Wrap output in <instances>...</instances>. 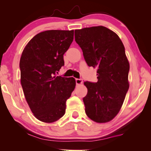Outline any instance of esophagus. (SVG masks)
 Wrapping results in <instances>:
<instances>
[{
    "label": "esophagus",
    "mask_w": 151,
    "mask_h": 151,
    "mask_svg": "<svg viewBox=\"0 0 151 151\" xmlns=\"http://www.w3.org/2000/svg\"><path fill=\"white\" fill-rule=\"evenodd\" d=\"M82 80L81 79V78H76V84H81L82 83Z\"/></svg>",
    "instance_id": "obj_1"
}]
</instances>
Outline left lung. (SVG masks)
I'll return each mask as SVG.
<instances>
[{
	"label": "left lung",
	"instance_id": "left-lung-1",
	"mask_svg": "<svg viewBox=\"0 0 151 151\" xmlns=\"http://www.w3.org/2000/svg\"><path fill=\"white\" fill-rule=\"evenodd\" d=\"M75 40L88 67H97L98 82L86 81L85 113L98 123L111 121L119 113L129 90L130 66L119 36L103 26L75 30Z\"/></svg>",
	"mask_w": 151,
	"mask_h": 151
}]
</instances>
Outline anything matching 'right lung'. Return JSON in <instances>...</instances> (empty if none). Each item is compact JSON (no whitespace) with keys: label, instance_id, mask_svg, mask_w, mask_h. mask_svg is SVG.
<instances>
[{"label":"right lung","instance_id":"obj_1","mask_svg":"<svg viewBox=\"0 0 151 151\" xmlns=\"http://www.w3.org/2000/svg\"><path fill=\"white\" fill-rule=\"evenodd\" d=\"M73 40V30H48L36 35L20 60V82L34 116L43 122L65 115L66 102L76 86L73 78L56 76L65 65L63 55Z\"/></svg>","mask_w":151,"mask_h":151}]
</instances>
